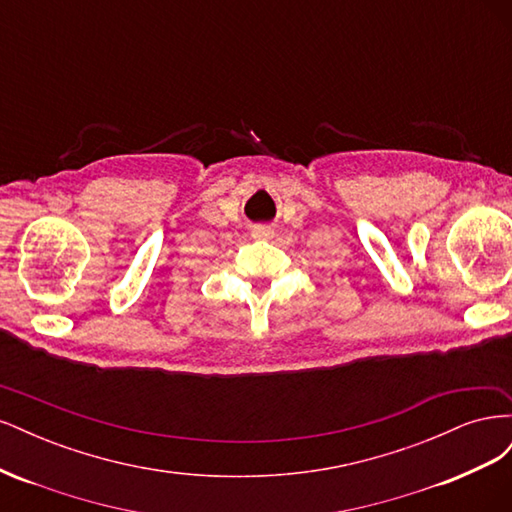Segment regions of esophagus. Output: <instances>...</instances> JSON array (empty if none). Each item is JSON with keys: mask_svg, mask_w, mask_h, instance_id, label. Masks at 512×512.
Segmentation results:
<instances>
[{"mask_svg": "<svg viewBox=\"0 0 512 512\" xmlns=\"http://www.w3.org/2000/svg\"><path fill=\"white\" fill-rule=\"evenodd\" d=\"M252 235L256 237V239H271L275 232H273V228H269V226H256L254 230H252Z\"/></svg>", "mask_w": 512, "mask_h": 512, "instance_id": "34e87169", "label": "esophagus"}]
</instances>
